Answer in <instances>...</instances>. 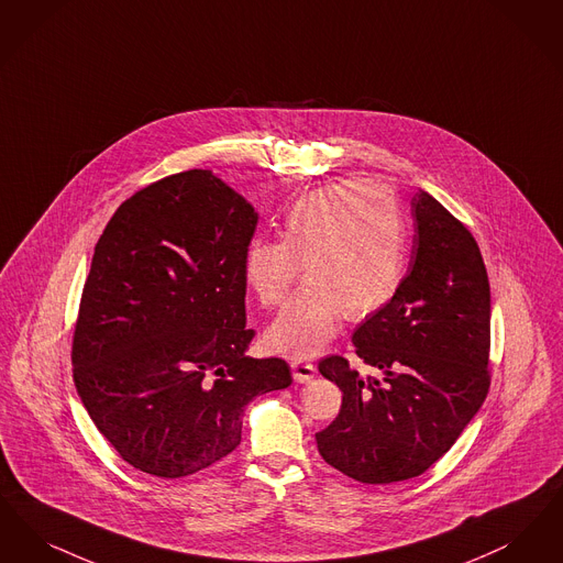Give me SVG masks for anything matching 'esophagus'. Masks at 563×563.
<instances>
[{
    "label": "esophagus",
    "instance_id": "1",
    "mask_svg": "<svg viewBox=\"0 0 563 563\" xmlns=\"http://www.w3.org/2000/svg\"><path fill=\"white\" fill-rule=\"evenodd\" d=\"M290 366H292L294 380H296V383H309V380H313L316 374H318V369H316L313 364L302 362V360H294Z\"/></svg>",
    "mask_w": 563,
    "mask_h": 563
}]
</instances>
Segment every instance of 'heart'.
I'll list each match as a JSON object with an SVG mask.
<instances>
[{"label":"heart","mask_w":563,"mask_h":563,"mask_svg":"<svg viewBox=\"0 0 563 563\" xmlns=\"http://www.w3.org/2000/svg\"><path fill=\"white\" fill-rule=\"evenodd\" d=\"M408 247V227L391 187L343 180L298 197L284 217L282 240L245 247V286L265 307H279L300 267L305 288L271 323L267 344L313 357L341 318L362 321L391 302Z\"/></svg>","instance_id":"obj_1"}]
</instances>
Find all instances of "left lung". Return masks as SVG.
<instances>
[{
	"instance_id": "left-lung-1",
	"label": "left lung",
	"mask_w": 563,
	"mask_h": 563,
	"mask_svg": "<svg viewBox=\"0 0 563 563\" xmlns=\"http://www.w3.org/2000/svg\"><path fill=\"white\" fill-rule=\"evenodd\" d=\"M412 217L408 275L353 332L355 353L383 378H362L341 355L319 362L321 376L343 391L341 412L316 433L319 454L362 484L424 473L489 389V282L479 245L427 191L412 197Z\"/></svg>"
}]
</instances>
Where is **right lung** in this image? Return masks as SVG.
Returning a JSON list of instances; mask_svg holds the SVG:
<instances>
[{"label": "right lung", "mask_w": 563, "mask_h": 563, "mask_svg": "<svg viewBox=\"0 0 563 563\" xmlns=\"http://www.w3.org/2000/svg\"><path fill=\"white\" fill-rule=\"evenodd\" d=\"M258 214L212 170L166 176L107 222L75 323L84 408L128 465L164 479L214 465L242 441L244 408L292 385L245 355V247Z\"/></svg>", "instance_id": "obj_1"}]
</instances>
